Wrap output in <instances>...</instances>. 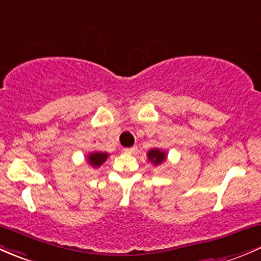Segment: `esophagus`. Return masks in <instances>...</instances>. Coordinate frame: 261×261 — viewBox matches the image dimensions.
<instances>
[{"mask_svg":"<svg viewBox=\"0 0 261 261\" xmlns=\"http://www.w3.org/2000/svg\"><path fill=\"white\" fill-rule=\"evenodd\" d=\"M136 149H137V147H129V148L123 149V152H124V153H134V152H136Z\"/></svg>","mask_w":261,"mask_h":261,"instance_id":"esophagus-1","label":"esophagus"}]
</instances>
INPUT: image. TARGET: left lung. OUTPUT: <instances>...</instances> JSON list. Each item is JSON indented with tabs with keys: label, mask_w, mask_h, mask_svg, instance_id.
<instances>
[{
	"label": "left lung",
	"mask_w": 261,
	"mask_h": 261,
	"mask_svg": "<svg viewBox=\"0 0 261 261\" xmlns=\"http://www.w3.org/2000/svg\"><path fill=\"white\" fill-rule=\"evenodd\" d=\"M147 155H148V160L153 163V165L158 166L161 165V163L165 162L166 157H167V153H166L165 150L154 148V149H150Z\"/></svg>",
	"instance_id": "obj_1"
}]
</instances>
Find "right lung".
I'll return each mask as SVG.
<instances>
[{"mask_svg":"<svg viewBox=\"0 0 261 261\" xmlns=\"http://www.w3.org/2000/svg\"><path fill=\"white\" fill-rule=\"evenodd\" d=\"M108 158V153L106 152H93L88 155V162L93 167H100Z\"/></svg>","mask_w":261,"mask_h":261,"instance_id":"obj_1","label":"right lung"}]
</instances>
